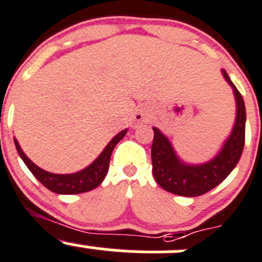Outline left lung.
Listing matches in <instances>:
<instances>
[{
	"label": "left lung",
	"instance_id": "1",
	"mask_svg": "<svg viewBox=\"0 0 262 262\" xmlns=\"http://www.w3.org/2000/svg\"><path fill=\"white\" fill-rule=\"evenodd\" d=\"M223 74L234 91L237 101V119L232 134L214 160L197 166L183 164L177 157L166 137L157 128H152V172L157 184L167 192L184 197L205 194L219 185L232 172L242 156L246 136L245 101L227 73L223 72Z\"/></svg>",
	"mask_w": 262,
	"mask_h": 262
}]
</instances>
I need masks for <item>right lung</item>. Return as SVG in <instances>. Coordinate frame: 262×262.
Returning a JSON list of instances; mask_svg holds the SVG:
<instances>
[{
    "label": "right lung",
    "mask_w": 262,
    "mask_h": 262,
    "mask_svg": "<svg viewBox=\"0 0 262 262\" xmlns=\"http://www.w3.org/2000/svg\"><path fill=\"white\" fill-rule=\"evenodd\" d=\"M125 134L126 129L120 132L118 136L114 137L110 141V143H108L107 146L105 147V149L101 152L100 156H98L97 159L93 161V164H91L87 169L82 170V171L79 172H75V174L67 175L52 174V172L45 171L43 169L38 167L37 165L33 164V162L25 156V154L21 151L16 139H14V142L20 157H21L23 161L25 162L28 169L32 171V174L34 175L47 189L52 190V192L55 193H60V194H77V193H84L88 192V190L95 189V188H97L98 185L102 183L106 174H107L111 154H113L116 144L124 138Z\"/></svg>",
    "instance_id": "obj_1"
}]
</instances>
